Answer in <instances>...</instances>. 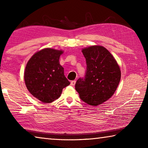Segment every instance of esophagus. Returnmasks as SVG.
<instances>
[{"label":"esophagus","mask_w":148,"mask_h":148,"mask_svg":"<svg viewBox=\"0 0 148 148\" xmlns=\"http://www.w3.org/2000/svg\"><path fill=\"white\" fill-rule=\"evenodd\" d=\"M75 84H76V80H73L71 82V85L72 86H74Z\"/></svg>","instance_id":"obj_1"}]
</instances>
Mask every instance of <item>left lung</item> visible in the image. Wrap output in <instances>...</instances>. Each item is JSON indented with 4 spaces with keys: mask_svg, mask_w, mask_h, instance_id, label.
<instances>
[{
    "mask_svg": "<svg viewBox=\"0 0 148 148\" xmlns=\"http://www.w3.org/2000/svg\"><path fill=\"white\" fill-rule=\"evenodd\" d=\"M86 59L87 71L84 78L77 80L75 89L82 101L99 106L114 94L121 79V71L116 60L101 46L82 49Z\"/></svg>",
    "mask_w": 148,
    "mask_h": 148,
    "instance_id": "1",
    "label": "left lung"
}]
</instances>
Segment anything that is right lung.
I'll list each match as a JSON object with an SVG mask.
<instances>
[{"label":"right lung","instance_id":"1","mask_svg":"<svg viewBox=\"0 0 148 148\" xmlns=\"http://www.w3.org/2000/svg\"><path fill=\"white\" fill-rule=\"evenodd\" d=\"M62 50L45 48L29 60L24 72L26 87L43 103H51L61 96L62 89L71 84L59 63Z\"/></svg>","mask_w":148,"mask_h":148}]
</instances>
